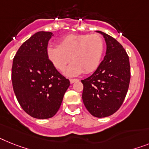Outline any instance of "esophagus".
<instances>
[{"label": "esophagus", "instance_id": "1", "mask_svg": "<svg viewBox=\"0 0 149 149\" xmlns=\"http://www.w3.org/2000/svg\"><path fill=\"white\" fill-rule=\"evenodd\" d=\"M77 81H78V79H70V82L71 84L74 83L75 82H77Z\"/></svg>", "mask_w": 149, "mask_h": 149}]
</instances>
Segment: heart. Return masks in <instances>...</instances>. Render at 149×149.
<instances>
[{
	"mask_svg": "<svg viewBox=\"0 0 149 149\" xmlns=\"http://www.w3.org/2000/svg\"><path fill=\"white\" fill-rule=\"evenodd\" d=\"M104 43L98 34H70L59 41L58 46L47 47V55L52 64L59 70H63L69 61H72L64 73L75 77L82 73L93 72L98 67L104 52Z\"/></svg>",
	"mask_w": 149,
	"mask_h": 149,
	"instance_id": "b5f03b06",
	"label": "heart"
}]
</instances>
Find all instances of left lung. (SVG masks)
<instances>
[{
  "label": "left lung",
  "mask_w": 149,
  "mask_h": 149,
  "mask_svg": "<svg viewBox=\"0 0 149 149\" xmlns=\"http://www.w3.org/2000/svg\"><path fill=\"white\" fill-rule=\"evenodd\" d=\"M105 40V56L92 76L82 80V101L92 116L106 117L122 105L130 81L127 52L117 40L101 31Z\"/></svg>",
  "instance_id": "8db88e82"
}]
</instances>
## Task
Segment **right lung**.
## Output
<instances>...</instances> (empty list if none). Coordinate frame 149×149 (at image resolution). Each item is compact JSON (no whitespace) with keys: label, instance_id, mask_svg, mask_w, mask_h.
Wrapping results in <instances>:
<instances>
[{"label":"right lung","instance_id":"right-lung-1","mask_svg":"<svg viewBox=\"0 0 149 149\" xmlns=\"http://www.w3.org/2000/svg\"><path fill=\"white\" fill-rule=\"evenodd\" d=\"M51 32H36L22 44L13 61L12 83L25 112L37 119L56 114L70 85L47 55Z\"/></svg>","mask_w":149,"mask_h":149}]
</instances>
